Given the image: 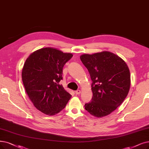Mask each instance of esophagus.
I'll return each mask as SVG.
<instances>
[{
	"mask_svg": "<svg viewBox=\"0 0 149 149\" xmlns=\"http://www.w3.org/2000/svg\"><path fill=\"white\" fill-rule=\"evenodd\" d=\"M75 93H76V95H79L81 93V91L80 90H77V91H76Z\"/></svg>",
	"mask_w": 149,
	"mask_h": 149,
	"instance_id": "1",
	"label": "esophagus"
}]
</instances>
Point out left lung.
Here are the masks:
<instances>
[{"instance_id":"left-lung-1","label":"left lung","mask_w":149,"mask_h":149,"mask_svg":"<svg viewBox=\"0 0 149 149\" xmlns=\"http://www.w3.org/2000/svg\"><path fill=\"white\" fill-rule=\"evenodd\" d=\"M90 74L93 97L85 109L95 117L108 116L125 99L130 87L129 68L122 58L103 51L80 56Z\"/></svg>"}]
</instances>
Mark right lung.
<instances>
[{"label":"right lung","mask_w":149,"mask_h":149,"mask_svg":"<svg viewBox=\"0 0 149 149\" xmlns=\"http://www.w3.org/2000/svg\"><path fill=\"white\" fill-rule=\"evenodd\" d=\"M72 57L71 53L45 47L32 53L24 65L22 80L28 97L46 115L61 111L71 97L59 82L63 66Z\"/></svg>","instance_id":"right-lung-1"}]
</instances>
